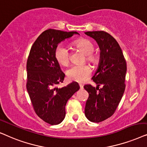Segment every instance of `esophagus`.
I'll list each match as a JSON object with an SVG mask.
<instances>
[{
    "instance_id": "obj_1",
    "label": "esophagus",
    "mask_w": 147,
    "mask_h": 147,
    "mask_svg": "<svg viewBox=\"0 0 147 147\" xmlns=\"http://www.w3.org/2000/svg\"><path fill=\"white\" fill-rule=\"evenodd\" d=\"M79 86H80V88H81V89H83V85H82V84H79Z\"/></svg>"
}]
</instances>
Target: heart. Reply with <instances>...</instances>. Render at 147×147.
<instances>
[{
	"label": "heart",
	"mask_w": 147,
	"mask_h": 147,
	"mask_svg": "<svg viewBox=\"0 0 147 147\" xmlns=\"http://www.w3.org/2000/svg\"><path fill=\"white\" fill-rule=\"evenodd\" d=\"M75 46L81 50L86 55L87 61L92 64L99 62V56L93 53L95 46L91 41L81 39L75 42ZM55 57L58 63L62 66H67L70 62V52L68 47L64 44L58 46L55 51ZM91 68L88 65H72L68 68L66 75L71 81L83 83L85 81L91 74Z\"/></svg>",
	"instance_id": "obj_1"
}]
</instances>
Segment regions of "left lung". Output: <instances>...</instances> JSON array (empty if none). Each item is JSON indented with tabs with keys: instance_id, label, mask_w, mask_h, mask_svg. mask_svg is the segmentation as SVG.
<instances>
[{
	"instance_id": "left-lung-1",
	"label": "left lung",
	"mask_w": 147,
	"mask_h": 147,
	"mask_svg": "<svg viewBox=\"0 0 147 147\" xmlns=\"http://www.w3.org/2000/svg\"><path fill=\"white\" fill-rule=\"evenodd\" d=\"M85 34L96 41L100 50L98 67L92 77L97 87L84 86L89 93L85 114L91 122H100L112 116L125 90L126 62L117 41L103 31H87ZM99 85L102 88L99 89Z\"/></svg>"
}]
</instances>
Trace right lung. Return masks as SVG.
I'll return each instance as SVG.
<instances>
[{"instance_id": "right-lung-1", "label": "right lung", "mask_w": 147, "mask_h": 147, "mask_svg": "<svg viewBox=\"0 0 147 147\" xmlns=\"http://www.w3.org/2000/svg\"><path fill=\"white\" fill-rule=\"evenodd\" d=\"M77 31L66 32L49 29L37 38L31 47L27 62V90L36 114L51 125L61 123L65 118V106L68 99L80 89L77 82L65 87V75L55 57L58 45Z\"/></svg>"}]
</instances>
